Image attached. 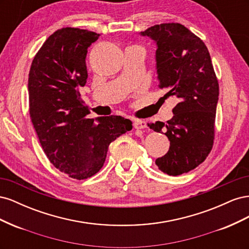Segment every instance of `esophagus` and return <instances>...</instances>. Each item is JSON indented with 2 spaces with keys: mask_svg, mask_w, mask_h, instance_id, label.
<instances>
[{
  "mask_svg": "<svg viewBox=\"0 0 249 249\" xmlns=\"http://www.w3.org/2000/svg\"><path fill=\"white\" fill-rule=\"evenodd\" d=\"M133 125L135 129L137 130H141V129H145L146 127V123L144 120H141V119H135L133 122Z\"/></svg>",
  "mask_w": 249,
  "mask_h": 249,
  "instance_id": "1",
  "label": "esophagus"
}]
</instances>
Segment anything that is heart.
I'll list each match as a JSON object with an SVG mask.
<instances>
[{"label": "heart", "mask_w": 249, "mask_h": 249, "mask_svg": "<svg viewBox=\"0 0 249 249\" xmlns=\"http://www.w3.org/2000/svg\"><path fill=\"white\" fill-rule=\"evenodd\" d=\"M137 48H139V47H137ZM140 49H141V48H140Z\"/></svg>", "instance_id": "1"}]
</instances>
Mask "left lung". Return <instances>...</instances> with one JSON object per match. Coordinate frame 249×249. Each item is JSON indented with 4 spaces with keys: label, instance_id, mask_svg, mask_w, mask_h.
I'll return each mask as SVG.
<instances>
[{
    "label": "left lung",
    "instance_id": "obj_1",
    "mask_svg": "<svg viewBox=\"0 0 249 249\" xmlns=\"http://www.w3.org/2000/svg\"><path fill=\"white\" fill-rule=\"evenodd\" d=\"M140 35L157 44L156 70L159 87L166 96H177L178 104L166 124H147L149 129L170 141L166 155L156 160L168 176H179L206 160L213 147L216 107L219 85L203 41L178 22L148 28Z\"/></svg>",
    "mask_w": 249,
    "mask_h": 249
}]
</instances>
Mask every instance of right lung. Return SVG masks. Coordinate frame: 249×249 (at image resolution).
<instances>
[{
	"mask_svg": "<svg viewBox=\"0 0 249 249\" xmlns=\"http://www.w3.org/2000/svg\"><path fill=\"white\" fill-rule=\"evenodd\" d=\"M99 37L78 28L58 30L44 41L29 72L30 117L43 152L76 179L99 172L110 143L133 127L123 116L86 117L89 110L79 89L88 78L87 49Z\"/></svg>",
	"mask_w": 249,
	"mask_h": 249,
	"instance_id": "right-lung-1",
	"label": "right lung"
}]
</instances>
